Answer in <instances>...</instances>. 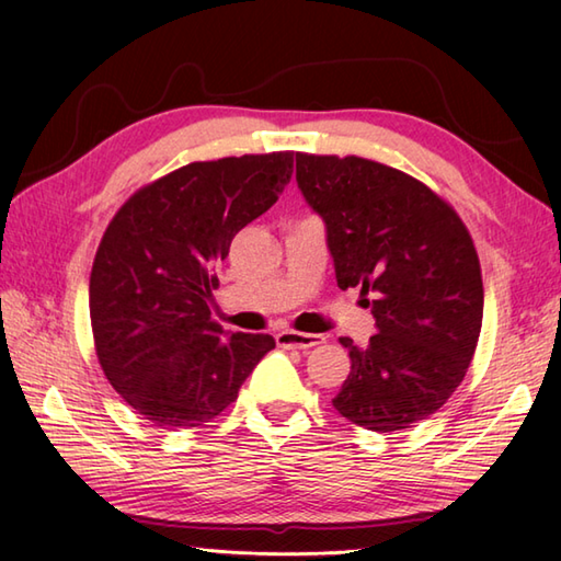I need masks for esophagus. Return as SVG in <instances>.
I'll use <instances>...</instances> for the list:
<instances>
[{
  "label": "esophagus",
  "mask_w": 561,
  "mask_h": 561,
  "mask_svg": "<svg viewBox=\"0 0 561 561\" xmlns=\"http://www.w3.org/2000/svg\"><path fill=\"white\" fill-rule=\"evenodd\" d=\"M320 342H323V337L311 335V332H296V330L277 332V344L284 350H311Z\"/></svg>",
  "instance_id": "esophagus-1"
}]
</instances>
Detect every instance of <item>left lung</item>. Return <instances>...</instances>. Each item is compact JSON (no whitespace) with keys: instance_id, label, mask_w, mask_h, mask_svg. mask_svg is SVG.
<instances>
[{"instance_id":"left-lung-1","label":"left lung","mask_w":561,"mask_h":561,"mask_svg":"<svg viewBox=\"0 0 561 561\" xmlns=\"http://www.w3.org/2000/svg\"><path fill=\"white\" fill-rule=\"evenodd\" d=\"M296 183L325 224L340 289L371 294L376 335L340 337L352 368L332 400L371 432H398L446 404L478 347L484 289L460 217L424 183L359 157L296 153Z\"/></svg>"}]
</instances>
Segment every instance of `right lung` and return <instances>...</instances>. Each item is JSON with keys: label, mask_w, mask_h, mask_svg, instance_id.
Segmentation results:
<instances>
[{"label": "right lung", "mask_w": 561, "mask_h": 561, "mask_svg": "<svg viewBox=\"0 0 561 561\" xmlns=\"http://www.w3.org/2000/svg\"><path fill=\"white\" fill-rule=\"evenodd\" d=\"M294 153L187 163L141 187L103 233L89 282L105 378L161 428L211 422L274 350L272 335L211 320L214 270L233 236L279 199Z\"/></svg>", "instance_id": "right-lung-1"}]
</instances>
